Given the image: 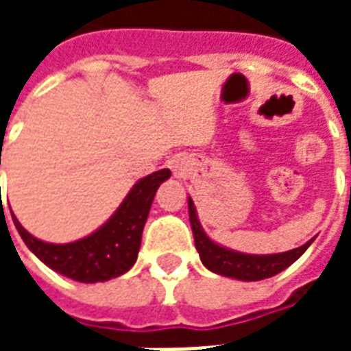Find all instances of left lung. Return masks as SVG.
Segmentation results:
<instances>
[{
	"label": "left lung",
	"instance_id": "1",
	"mask_svg": "<svg viewBox=\"0 0 351 351\" xmlns=\"http://www.w3.org/2000/svg\"><path fill=\"white\" fill-rule=\"evenodd\" d=\"M188 210H190L191 231H193V241H195L199 258L208 271L228 276V278L243 280V282H258V280L271 278L274 274L287 269L291 263H295L306 252L310 244L314 243V239H310L308 243L302 244L299 248L282 252V254H263V256L243 254V252H235L221 246V244H216L206 235L201 221H199L197 210H195L191 197H188Z\"/></svg>",
	"mask_w": 351,
	"mask_h": 351
}]
</instances>
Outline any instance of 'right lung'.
I'll return each instance as SVG.
<instances>
[{"mask_svg": "<svg viewBox=\"0 0 351 351\" xmlns=\"http://www.w3.org/2000/svg\"><path fill=\"white\" fill-rule=\"evenodd\" d=\"M169 176L171 171L161 169L141 178L125 195L122 205L116 208L114 214L99 229L75 243H45L27 233L16 220V216L11 213L12 221L27 248L52 271L84 284L107 282L116 276H122L137 261L143 229L152 206L154 195Z\"/></svg>", "mask_w": 351, "mask_h": 351, "instance_id": "right-lung-1", "label": "right lung"}]
</instances>
